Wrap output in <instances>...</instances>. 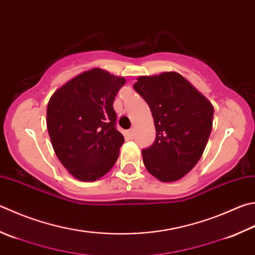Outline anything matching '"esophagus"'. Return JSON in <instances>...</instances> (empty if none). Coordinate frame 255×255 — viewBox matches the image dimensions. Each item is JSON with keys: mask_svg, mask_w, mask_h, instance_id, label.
Segmentation results:
<instances>
[{"mask_svg": "<svg viewBox=\"0 0 255 255\" xmlns=\"http://www.w3.org/2000/svg\"><path fill=\"white\" fill-rule=\"evenodd\" d=\"M128 133L131 134V135H133V133H134V128H129V129H128Z\"/></svg>", "mask_w": 255, "mask_h": 255, "instance_id": "esophagus-1", "label": "esophagus"}]
</instances>
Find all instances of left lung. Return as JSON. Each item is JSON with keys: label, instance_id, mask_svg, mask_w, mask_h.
Segmentation results:
<instances>
[{"label": "left lung", "instance_id": "1", "mask_svg": "<svg viewBox=\"0 0 255 255\" xmlns=\"http://www.w3.org/2000/svg\"><path fill=\"white\" fill-rule=\"evenodd\" d=\"M133 88L150 107L156 131L154 143L142 151L144 165L162 182L182 179L203 154L213 105L176 72L138 76Z\"/></svg>", "mask_w": 255, "mask_h": 255}]
</instances>
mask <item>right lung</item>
Returning a JSON list of instances; mask_svg holds the SVG:
<instances>
[{
    "label": "right lung",
    "instance_id": "obj_1",
    "mask_svg": "<svg viewBox=\"0 0 255 255\" xmlns=\"http://www.w3.org/2000/svg\"><path fill=\"white\" fill-rule=\"evenodd\" d=\"M124 83L122 76L94 68L52 94L47 132L57 158L76 180L97 181L118 160L124 137L115 128L113 102Z\"/></svg>",
    "mask_w": 255,
    "mask_h": 255
}]
</instances>
